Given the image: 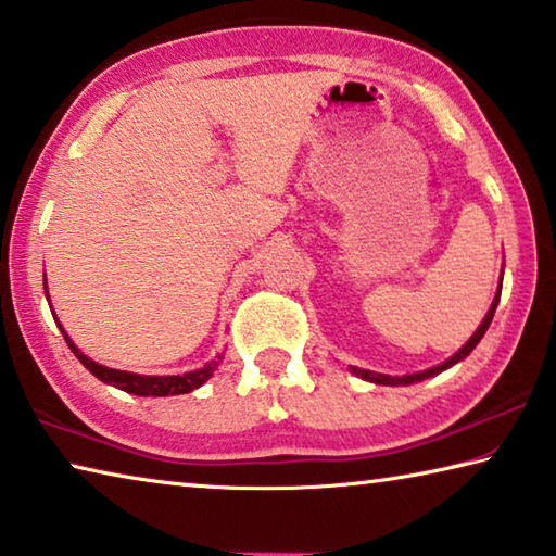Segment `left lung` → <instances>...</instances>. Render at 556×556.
Here are the masks:
<instances>
[{
  "label": "left lung",
  "mask_w": 556,
  "mask_h": 556,
  "mask_svg": "<svg viewBox=\"0 0 556 556\" xmlns=\"http://www.w3.org/2000/svg\"><path fill=\"white\" fill-rule=\"evenodd\" d=\"M501 289H503V287H497V294H495V299H493L491 308H488V314H485V318H483V324L476 328V333L468 338V343H466L464 348H460L458 353L451 355L446 363L437 365V368H429V370L414 372V375H402V378H392V375H380V372L361 370V368H353V365H351V372H353V375H357V378H363V380H368V382H375V384H414V382H421V380H427V378H434V375H439V372H444L446 368H451V365H456L458 361H464V357H466V355H470V351H473V348H476L478 343H481V338L485 336L488 326H491V321H493V314H495V308H497V301H501Z\"/></svg>",
  "instance_id": "1"
}]
</instances>
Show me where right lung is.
Segmentation results:
<instances>
[{
    "label": "right lung",
    "instance_id": "right-lung-1",
    "mask_svg": "<svg viewBox=\"0 0 556 556\" xmlns=\"http://www.w3.org/2000/svg\"><path fill=\"white\" fill-rule=\"evenodd\" d=\"M43 285H46V279H43ZM59 328H61V324H59ZM61 333L71 351L75 353V357H78V361L86 365V368L96 375L98 380L108 382L117 390H125L129 394H139V397H168V394L193 392L195 388H201V384L211 378L220 361V355H218V361H213L208 365H203V368H199V370H191L184 375H137V372H125V370H115V368H105V365H98L96 361H90L88 355H83L78 351V345L71 341L68 333H65L63 328H61Z\"/></svg>",
    "mask_w": 556,
    "mask_h": 556
}]
</instances>
